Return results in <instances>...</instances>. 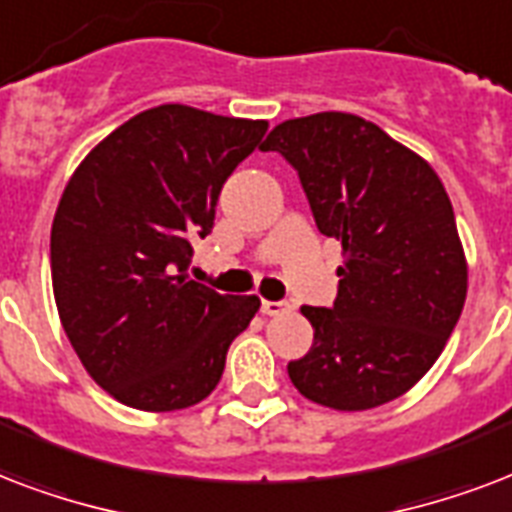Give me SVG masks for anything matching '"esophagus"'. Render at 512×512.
I'll return each instance as SVG.
<instances>
[{
	"instance_id": "obj_1",
	"label": "esophagus",
	"mask_w": 512,
	"mask_h": 512,
	"mask_svg": "<svg viewBox=\"0 0 512 512\" xmlns=\"http://www.w3.org/2000/svg\"><path fill=\"white\" fill-rule=\"evenodd\" d=\"M291 310V304L288 301H267L261 299V312L269 315V318H277V315H285V312Z\"/></svg>"
}]
</instances>
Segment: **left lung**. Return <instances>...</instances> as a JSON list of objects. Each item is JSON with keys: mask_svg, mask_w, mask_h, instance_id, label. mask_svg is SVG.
<instances>
[{"mask_svg": "<svg viewBox=\"0 0 512 512\" xmlns=\"http://www.w3.org/2000/svg\"><path fill=\"white\" fill-rule=\"evenodd\" d=\"M261 152L291 162L318 229L342 240L334 304L301 307L315 339L288 363L293 387L336 411L400 398L438 360L465 307V253L441 178L344 112L280 122Z\"/></svg>", "mask_w": 512, "mask_h": 512, "instance_id": "8db88e82", "label": "left lung"}]
</instances>
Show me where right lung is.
<instances>
[{
    "instance_id": "add662e5",
    "label": "right lung",
    "mask_w": 512,
    "mask_h": 512,
    "mask_svg": "<svg viewBox=\"0 0 512 512\" xmlns=\"http://www.w3.org/2000/svg\"><path fill=\"white\" fill-rule=\"evenodd\" d=\"M264 120L165 104L87 154L50 232L53 293L71 347L112 398L176 411L208 398L229 344L259 312L186 277L221 186L259 146Z\"/></svg>"
}]
</instances>
